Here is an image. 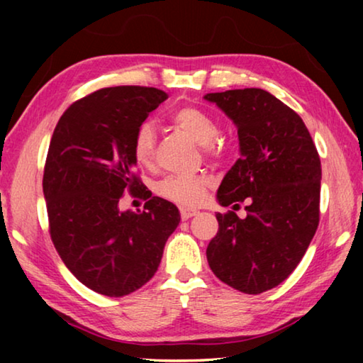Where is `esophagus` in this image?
Listing matches in <instances>:
<instances>
[{"instance_id":"esophagus-1","label":"esophagus","mask_w":363,"mask_h":363,"mask_svg":"<svg viewBox=\"0 0 363 363\" xmlns=\"http://www.w3.org/2000/svg\"><path fill=\"white\" fill-rule=\"evenodd\" d=\"M196 214H199V211L186 210V208H181V218H182V220H187L190 218H194V216H196Z\"/></svg>"}]
</instances>
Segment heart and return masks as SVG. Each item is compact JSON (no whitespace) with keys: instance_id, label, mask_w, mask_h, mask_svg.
<instances>
[{"instance_id":"b5f03b06","label":"heart","mask_w":363,"mask_h":363,"mask_svg":"<svg viewBox=\"0 0 363 363\" xmlns=\"http://www.w3.org/2000/svg\"><path fill=\"white\" fill-rule=\"evenodd\" d=\"M171 125L186 133L195 143L201 145L203 155L210 162H220L227 155V145L216 139L219 125L213 116L195 106H184L171 115ZM157 136L149 121L139 125L133 138V155L143 167H150L155 158ZM210 187V177L206 174L168 176L157 184V194L171 203L181 206H196L201 203Z\"/></svg>"}]
</instances>
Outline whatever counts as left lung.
Segmentation results:
<instances>
[{
	"instance_id": "8db88e82",
	"label": "left lung",
	"mask_w": 363,
	"mask_h": 363,
	"mask_svg": "<svg viewBox=\"0 0 363 363\" xmlns=\"http://www.w3.org/2000/svg\"><path fill=\"white\" fill-rule=\"evenodd\" d=\"M237 125L242 157L218 190L223 206L247 203V218L218 213L206 248L214 275L259 294L290 277L320 220V157L301 116L259 88L210 93Z\"/></svg>"
}]
</instances>
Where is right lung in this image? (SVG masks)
<instances>
[{
    "label": "right lung",
    "mask_w": 363,
    "mask_h": 363,
    "mask_svg": "<svg viewBox=\"0 0 363 363\" xmlns=\"http://www.w3.org/2000/svg\"><path fill=\"white\" fill-rule=\"evenodd\" d=\"M167 99L147 86L97 89L65 110L49 144L43 174L49 235L70 272L110 298L155 275L181 220L173 203L147 190L133 155L134 133ZM125 193L145 199V210L121 213Z\"/></svg>",
    "instance_id": "1"
}]
</instances>
